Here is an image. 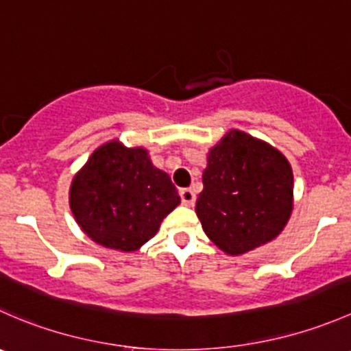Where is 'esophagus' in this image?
I'll use <instances>...</instances> for the list:
<instances>
[{"instance_id":"obj_1","label":"esophagus","mask_w":351,"mask_h":351,"mask_svg":"<svg viewBox=\"0 0 351 351\" xmlns=\"http://www.w3.org/2000/svg\"><path fill=\"white\" fill-rule=\"evenodd\" d=\"M180 197H182V202L189 207H192L195 204V193H193L192 189H182L180 190Z\"/></svg>"}]
</instances>
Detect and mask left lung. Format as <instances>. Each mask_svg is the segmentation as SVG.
<instances>
[{
  "instance_id": "obj_1",
  "label": "left lung",
  "mask_w": 351,
  "mask_h": 351,
  "mask_svg": "<svg viewBox=\"0 0 351 351\" xmlns=\"http://www.w3.org/2000/svg\"><path fill=\"white\" fill-rule=\"evenodd\" d=\"M195 212L202 229L231 256L274 241L293 208V173L277 147L231 129L207 153Z\"/></svg>"
}]
</instances>
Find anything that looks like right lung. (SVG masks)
Masks as SVG:
<instances>
[{
    "mask_svg": "<svg viewBox=\"0 0 351 351\" xmlns=\"http://www.w3.org/2000/svg\"><path fill=\"white\" fill-rule=\"evenodd\" d=\"M180 205L168 173L146 147L119 139L101 144L74 175L69 207L81 231L108 250L137 251L154 238L162 219Z\"/></svg>",
    "mask_w": 351,
    "mask_h": 351,
    "instance_id": "right-lung-1",
    "label": "right lung"
}]
</instances>
